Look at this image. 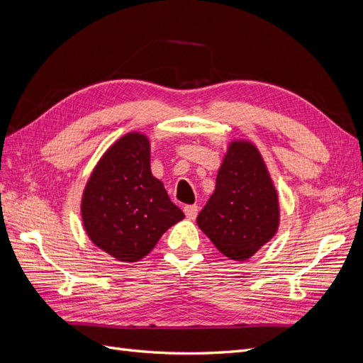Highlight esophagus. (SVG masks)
Wrapping results in <instances>:
<instances>
[{
	"label": "esophagus",
	"instance_id": "obj_1",
	"mask_svg": "<svg viewBox=\"0 0 363 363\" xmlns=\"http://www.w3.org/2000/svg\"><path fill=\"white\" fill-rule=\"evenodd\" d=\"M184 213L189 220H194L199 213V206L197 205H185L184 206Z\"/></svg>",
	"mask_w": 363,
	"mask_h": 363
}]
</instances>
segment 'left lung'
Returning a JSON list of instances; mask_svg holds the SVG:
<instances>
[{"label":"left lung","instance_id":"left-lung-1","mask_svg":"<svg viewBox=\"0 0 363 363\" xmlns=\"http://www.w3.org/2000/svg\"><path fill=\"white\" fill-rule=\"evenodd\" d=\"M197 225L229 259L245 261L279 228V199L265 162L250 142H232L218 169L216 190Z\"/></svg>","mask_w":363,"mask_h":363}]
</instances>
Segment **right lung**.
Wrapping results in <instances>:
<instances>
[{"label": "right lung", "instance_id": "add662e5", "mask_svg": "<svg viewBox=\"0 0 363 363\" xmlns=\"http://www.w3.org/2000/svg\"><path fill=\"white\" fill-rule=\"evenodd\" d=\"M81 216L93 244L122 262L145 258L184 218L152 177L146 135L130 133L105 152L84 189Z\"/></svg>", "mask_w": 363, "mask_h": 363}]
</instances>
